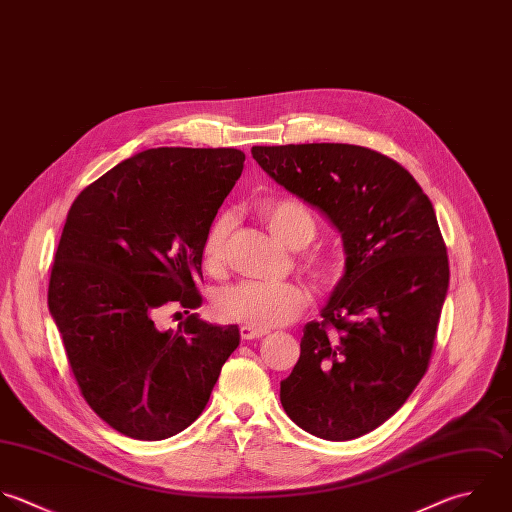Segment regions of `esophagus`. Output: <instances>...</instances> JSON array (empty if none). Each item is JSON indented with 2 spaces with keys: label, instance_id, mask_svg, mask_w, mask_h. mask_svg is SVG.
Here are the masks:
<instances>
[{
  "label": "esophagus",
  "instance_id": "34e87169",
  "mask_svg": "<svg viewBox=\"0 0 512 512\" xmlns=\"http://www.w3.org/2000/svg\"><path fill=\"white\" fill-rule=\"evenodd\" d=\"M239 331H241L243 341H253V339H259V337L269 333L267 329H257V327H249V325H243Z\"/></svg>",
  "mask_w": 512,
  "mask_h": 512
}]
</instances>
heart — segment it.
Instances as JSON below:
<instances>
[{
    "instance_id": "heart-1",
    "label": "heart",
    "mask_w": 512,
    "mask_h": 512,
    "mask_svg": "<svg viewBox=\"0 0 512 512\" xmlns=\"http://www.w3.org/2000/svg\"><path fill=\"white\" fill-rule=\"evenodd\" d=\"M257 213L269 231L293 249L313 241L317 221L309 207L295 197H269L257 203ZM231 229V217L219 215L203 243V265L215 273L223 267L225 239ZM311 277L329 287L335 285L343 271V259L337 251L315 247L303 255ZM307 291L295 281H239L221 289L215 297V311L225 321L243 323L257 329L285 325L307 307Z\"/></svg>"
}]
</instances>
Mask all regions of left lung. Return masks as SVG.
<instances>
[{
  "label": "left lung",
  "instance_id": "1",
  "mask_svg": "<svg viewBox=\"0 0 512 512\" xmlns=\"http://www.w3.org/2000/svg\"><path fill=\"white\" fill-rule=\"evenodd\" d=\"M279 185L341 233L347 271L303 329L281 381L295 425L351 441L393 417L429 369L449 289V255L431 199L395 159L361 145H255Z\"/></svg>",
  "mask_w": 512,
  "mask_h": 512
}]
</instances>
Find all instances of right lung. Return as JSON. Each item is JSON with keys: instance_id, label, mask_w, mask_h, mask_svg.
<instances>
[{"instance_id": "right-lung-1", "label": "right lung", "mask_w": 512, "mask_h": 512, "mask_svg": "<svg viewBox=\"0 0 512 512\" xmlns=\"http://www.w3.org/2000/svg\"><path fill=\"white\" fill-rule=\"evenodd\" d=\"M231 147H157L87 185L73 201L47 303L85 403L111 429L163 441L205 409L239 345L235 325L190 317L157 332L159 306L201 307L203 243L243 171Z\"/></svg>"}]
</instances>
